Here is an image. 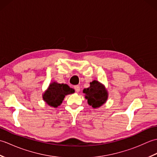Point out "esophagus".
I'll use <instances>...</instances> for the list:
<instances>
[{"mask_svg": "<svg viewBox=\"0 0 157 157\" xmlns=\"http://www.w3.org/2000/svg\"><path fill=\"white\" fill-rule=\"evenodd\" d=\"M74 89L76 92H79V91H80V87H79V86H74Z\"/></svg>", "mask_w": 157, "mask_h": 157, "instance_id": "1", "label": "esophagus"}]
</instances>
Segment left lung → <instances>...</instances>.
Listing matches in <instances>:
<instances>
[{
    "mask_svg": "<svg viewBox=\"0 0 157 157\" xmlns=\"http://www.w3.org/2000/svg\"><path fill=\"white\" fill-rule=\"evenodd\" d=\"M90 87L83 90L85 94V98L88 100V103L93 108H98L103 105L108 99L109 93L104 84L97 80L90 83Z\"/></svg>",
    "mask_w": 157,
    "mask_h": 157,
    "instance_id": "1",
    "label": "left lung"
}]
</instances>
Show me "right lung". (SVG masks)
<instances>
[{
	"label": "right lung",
	"instance_id": "add662e5",
	"mask_svg": "<svg viewBox=\"0 0 157 157\" xmlns=\"http://www.w3.org/2000/svg\"><path fill=\"white\" fill-rule=\"evenodd\" d=\"M74 92L75 90L70 88L67 84L52 82L42 94V98L48 105L56 108L61 105L66 95Z\"/></svg>",
	"mask_w": 157,
	"mask_h": 157
}]
</instances>
